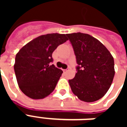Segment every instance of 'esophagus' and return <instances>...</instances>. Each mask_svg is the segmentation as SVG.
Segmentation results:
<instances>
[{
  "instance_id": "obj_1",
  "label": "esophagus",
  "mask_w": 127,
  "mask_h": 127,
  "mask_svg": "<svg viewBox=\"0 0 127 127\" xmlns=\"http://www.w3.org/2000/svg\"><path fill=\"white\" fill-rule=\"evenodd\" d=\"M69 70V68H67V69H64L63 71H64V72H66V71H68Z\"/></svg>"
}]
</instances>
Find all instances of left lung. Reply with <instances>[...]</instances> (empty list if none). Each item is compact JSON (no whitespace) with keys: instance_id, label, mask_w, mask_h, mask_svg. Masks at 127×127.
Masks as SVG:
<instances>
[{"instance_id":"left-lung-1","label":"left lung","mask_w":127,"mask_h":127,"mask_svg":"<svg viewBox=\"0 0 127 127\" xmlns=\"http://www.w3.org/2000/svg\"><path fill=\"white\" fill-rule=\"evenodd\" d=\"M77 66L73 79L69 80L72 92L81 101L94 102L103 96L115 74L114 58L108 50L90 34H67Z\"/></svg>"}]
</instances>
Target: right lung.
Segmentation results:
<instances>
[{
    "label": "right lung",
    "instance_id": "add662e5",
    "mask_svg": "<svg viewBox=\"0 0 127 127\" xmlns=\"http://www.w3.org/2000/svg\"><path fill=\"white\" fill-rule=\"evenodd\" d=\"M67 40L64 34H47L32 40L18 52L14 71L24 95L41 99L54 91L63 71L52 64V53Z\"/></svg>",
    "mask_w": 127,
    "mask_h": 127
}]
</instances>
